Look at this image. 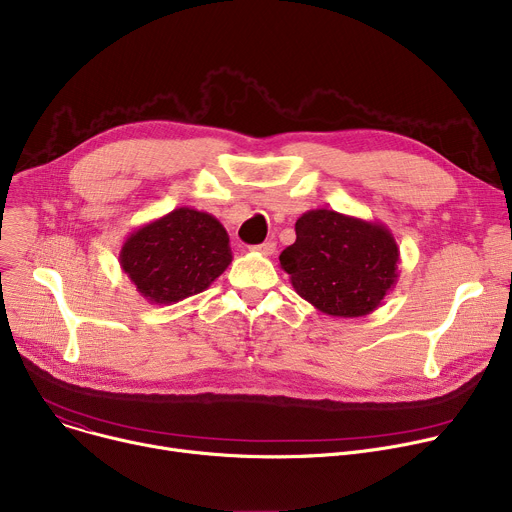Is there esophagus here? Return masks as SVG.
Returning a JSON list of instances; mask_svg holds the SVG:
<instances>
[{"label": "esophagus", "instance_id": "esophagus-1", "mask_svg": "<svg viewBox=\"0 0 512 512\" xmlns=\"http://www.w3.org/2000/svg\"><path fill=\"white\" fill-rule=\"evenodd\" d=\"M253 251H257V253H261V255L269 257V255H274V253H276V243H274V241H265L263 245L253 247Z\"/></svg>", "mask_w": 512, "mask_h": 512}]
</instances>
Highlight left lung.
<instances>
[{
	"label": "left lung",
	"mask_w": 512,
	"mask_h": 512,
	"mask_svg": "<svg viewBox=\"0 0 512 512\" xmlns=\"http://www.w3.org/2000/svg\"><path fill=\"white\" fill-rule=\"evenodd\" d=\"M298 296L329 317L377 311L399 278V247L391 230L335 210H309L296 220V241L280 255Z\"/></svg>",
	"instance_id": "1"
}]
</instances>
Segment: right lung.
Returning a JSON list of instances; mask_svg holds the SVG:
<instances>
[{"mask_svg": "<svg viewBox=\"0 0 512 512\" xmlns=\"http://www.w3.org/2000/svg\"><path fill=\"white\" fill-rule=\"evenodd\" d=\"M230 261V238L220 220L187 206L135 228L119 253L135 290L150 304L166 306L208 290Z\"/></svg>", "mask_w": 512, "mask_h": 512, "instance_id": "1", "label": "right lung"}]
</instances>
